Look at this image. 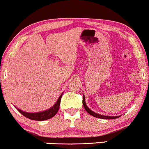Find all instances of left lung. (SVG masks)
<instances>
[{"mask_svg":"<svg viewBox=\"0 0 149 149\" xmlns=\"http://www.w3.org/2000/svg\"><path fill=\"white\" fill-rule=\"evenodd\" d=\"M82 104H83V106L85 109L86 111L89 113L91 116H93L95 118H101V119H107V120H111V119H116V118H119L120 116H102V115L96 113L92 111L91 109H89V108L86 106V103H85V97H84V95H83V100H82Z\"/></svg>","mask_w":149,"mask_h":149,"instance_id":"obj_1","label":"left lung"}]
</instances>
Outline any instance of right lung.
I'll return each instance as SVG.
<instances>
[{
	"label": "right lung",
	"instance_id": "1",
	"mask_svg": "<svg viewBox=\"0 0 149 149\" xmlns=\"http://www.w3.org/2000/svg\"><path fill=\"white\" fill-rule=\"evenodd\" d=\"M62 95H63V94H61V95L59 97L58 101L56 102V104H54L52 108L48 109V110L47 111H45L40 113H31L24 112L23 111L20 110V109H18V110L22 115H23L24 117L29 118L30 120H37V121H42V120H49L55 116L58 111L60 104H61Z\"/></svg>",
	"mask_w": 149,
	"mask_h": 149
}]
</instances>
